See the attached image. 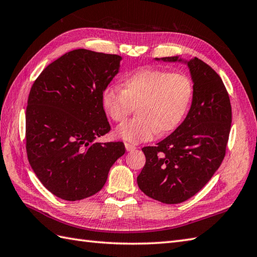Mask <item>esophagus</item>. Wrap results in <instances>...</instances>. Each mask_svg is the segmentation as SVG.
I'll use <instances>...</instances> for the list:
<instances>
[{"label": "esophagus", "instance_id": "obj_1", "mask_svg": "<svg viewBox=\"0 0 257 257\" xmlns=\"http://www.w3.org/2000/svg\"><path fill=\"white\" fill-rule=\"evenodd\" d=\"M124 147H125V150H127V151H134L136 149V146H134L132 144H128V143L124 144Z\"/></svg>", "mask_w": 257, "mask_h": 257}]
</instances>
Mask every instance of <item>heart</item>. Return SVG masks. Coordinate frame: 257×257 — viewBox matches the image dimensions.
I'll return each instance as SVG.
<instances>
[{"instance_id":"1","label":"heart","mask_w":257,"mask_h":257,"mask_svg":"<svg viewBox=\"0 0 257 257\" xmlns=\"http://www.w3.org/2000/svg\"><path fill=\"white\" fill-rule=\"evenodd\" d=\"M193 94V81L188 75L145 68L125 76L122 89L106 87L101 103L116 122L123 121L137 107L138 117L120 124L116 136L139 144L152 140L159 133L169 134L177 129L189 110Z\"/></svg>"}]
</instances>
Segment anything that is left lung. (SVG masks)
Returning a JSON list of instances; mask_svg holds the SVG:
<instances>
[{
  "instance_id": "1",
  "label": "left lung",
  "mask_w": 257,
  "mask_h": 257,
  "mask_svg": "<svg viewBox=\"0 0 257 257\" xmlns=\"http://www.w3.org/2000/svg\"><path fill=\"white\" fill-rule=\"evenodd\" d=\"M156 61L187 64L194 94L183 122L156 147L143 148L146 165L137 182L149 198L178 204L198 193L221 166L231 130L232 108L220 76L198 57Z\"/></svg>"
}]
</instances>
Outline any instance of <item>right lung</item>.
Masks as SVG:
<instances>
[{"label":"right lung","instance_id":"right-lung-1","mask_svg":"<svg viewBox=\"0 0 257 257\" xmlns=\"http://www.w3.org/2000/svg\"><path fill=\"white\" fill-rule=\"evenodd\" d=\"M121 59L79 48L48 65L32 86L27 158L42 184L63 200H83L100 191L124 154L120 141H95L110 130L101 94L119 73Z\"/></svg>","mask_w":257,"mask_h":257}]
</instances>
